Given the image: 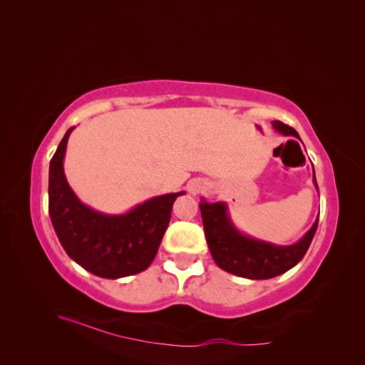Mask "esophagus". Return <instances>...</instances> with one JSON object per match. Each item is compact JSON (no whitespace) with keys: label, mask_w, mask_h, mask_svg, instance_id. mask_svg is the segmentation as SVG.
Wrapping results in <instances>:
<instances>
[{"label":"esophagus","mask_w":365,"mask_h":365,"mask_svg":"<svg viewBox=\"0 0 365 365\" xmlns=\"http://www.w3.org/2000/svg\"><path fill=\"white\" fill-rule=\"evenodd\" d=\"M205 189H207V184L202 182V181H200V180H195V181H192V182L189 184V192H190L192 195L201 193V192H204Z\"/></svg>","instance_id":"1"}]
</instances>
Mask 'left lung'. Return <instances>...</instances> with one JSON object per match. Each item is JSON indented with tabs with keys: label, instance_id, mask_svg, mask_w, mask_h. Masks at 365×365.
I'll return each instance as SVG.
<instances>
[{
	"label": "left lung",
	"instance_id": "1",
	"mask_svg": "<svg viewBox=\"0 0 365 365\" xmlns=\"http://www.w3.org/2000/svg\"><path fill=\"white\" fill-rule=\"evenodd\" d=\"M272 128L282 135L302 140L298 132L282 121H272ZM314 185L318 190L315 170ZM201 216L207 245L220 269L250 280H267L289 271L300 262L311 245L318 227V217L307 233L292 245H275L247 236L235 225L224 201L207 202L201 197Z\"/></svg>",
	"mask_w": 365,
	"mask_h": 365
}]
</instances>
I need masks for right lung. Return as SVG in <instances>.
Listing matches in <instances>:
<instances>
[{"label": "right lung", "mask_w": 365, "mask_h": 365, "mask_svg": "<svg viewBox=\"0 0 365 365\" xmlns=\"http://www.w3.org/2000/svg\"><path fill=\"white\" fill-rule=\"evenodd\" d=\"M73 129L65 132L48 172V212L61 245L77 264L102 279H121L148 269L169 227L173 202L185 192L150 197L120 215L83 204L63 172Z\"/></svg>", "instance_id": "add662e5"}]
</instances>
